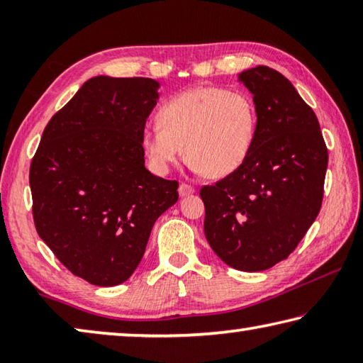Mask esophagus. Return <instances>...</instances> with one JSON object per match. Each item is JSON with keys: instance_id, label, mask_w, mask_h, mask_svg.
<instances>
[{"instance_id": "34e87169", "label": "esophagus", "mask_w": 363, "mask_h": 363, "mask_svg": "<svg viewBox=\"0 0 363 363\" xmlns=\"http://www.w3.org/2000/svg\"><path fill=\"white\" fill-rule=\"evenodd\" d=\"M194 192H195V189L192 186H189V184H181V186H179V195L181 196L192 195Z\"/></svg>"}]
</instances>
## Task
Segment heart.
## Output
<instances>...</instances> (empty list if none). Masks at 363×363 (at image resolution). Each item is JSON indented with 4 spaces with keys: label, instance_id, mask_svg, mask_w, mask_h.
<instances>
[{
    "label": "heart",
    "instance_id": "obj_1",
    "mask_svg": "<svg viewBox=\"0 0 363 363\" xmlns=\"http://www.w3.org/2000/svg\"><path fill=\"white\" fill-rule=\"evenodd\" d=\"M256 131V104L247 93L199 86L164 102L158 126L144 130L140 143L158 173H167L187 153L196 173L225 177L248 158Z\"/></svg>",
    "mask_w": 363,
    "mask_h": 363
}]
</instances>
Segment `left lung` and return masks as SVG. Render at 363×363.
<instances>
[{"instance_id":"1","label":"left lung","mask_w":363,"mask_h":363,"mask_svg":"<svg viewBox=\"0 0 363 363\" xmlns=\"http://www.w3.org/2000/svg\"><path fill=\"white\" fill-rule=\"evenodd\" d=\"M238 79L253 94L257 131L248 158L205 186V237L220 259L243 272L286 259L322 206L328 150L318 120L298 91L266 65Z\"/></svg>"}]
</instances>
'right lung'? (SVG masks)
<instances>
[{
  "label": "right lung",
  "mask_w": 363,
  "mask_h": 363,
  "mask_svg": "<svg viewBox=\"0 0 363 363\" xmlns=\"http://www.w3.org/2000/svg\"><path fill=\"white\" fill-rule=\"evenodd\" d=\"M160 84L94 77L52 116L30 164L33 220L73 275L120 285L139 266L177 181L145 168L143 133Z\"/></svg>",
  "instance_id": "right-lung-1"
}]
</instances>
